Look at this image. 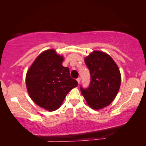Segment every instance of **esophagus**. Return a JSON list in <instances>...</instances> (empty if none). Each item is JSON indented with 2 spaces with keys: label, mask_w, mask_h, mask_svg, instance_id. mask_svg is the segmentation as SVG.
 Segmentation results:
<instances>
[{
  "label": "esophagus",
  "mask_w": 146,
  "mask_h": 146,
  "mask_svg": "<svg viewBox=\"0 0 146 146\" xmlns=\"http://www.w3.org/2000/svg\"><path fill=\"white\" fill-rule=\"evenodd\" d=\"M80 81H81V78H78V79H77V82H78V84L80 83Z\"/></svg>",
  "instance_id": "34e87169"
}]
</instances>
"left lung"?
<instances>
[{
    "instance_id": "1",
    "label": "left lung",
    "mask_w": 146,
    "mask_h": 146,
    "mask_svg": "<svg viewBox=\"0 0 146 146\" xmlns=\"http://www.w3.org/2000/svg\"><path fill=\"white\" fill-rule=\"evenodd\" d=\"M90 73V86L81 88L87 104L94 110L108 106L116 98L121 77L118 66L108 53L94 51L84 58Z\"/></svg>"
}]
</instances>
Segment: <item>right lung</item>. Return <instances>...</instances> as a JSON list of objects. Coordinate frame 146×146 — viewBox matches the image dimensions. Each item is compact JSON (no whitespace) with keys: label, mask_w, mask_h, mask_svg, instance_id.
<instances>
[{"label":"right lung","mask_w":146,"mask_h":146,"mask_svg":"<svg viewBox=\"0 0 146 146\" xmlns=\"http://www.w3.org/2000/svg\"><path fill=\"white\" fill-rule=\"evenodd\" d=\"M64 57L53 48L42 52L26 74L29 97L38 106L54 111L60 108L70 90L78 83L70 76L69 69L62 66Z\"/></svg>","instance_id":"1"}]
</instances>
